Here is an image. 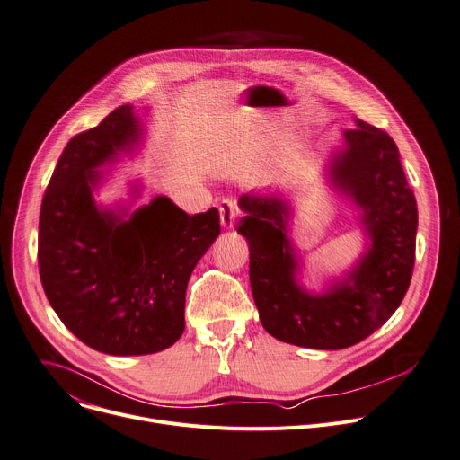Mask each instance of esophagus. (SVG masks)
Returning <instances> with one entry per match:
<instances>
[{"label":"esophagus","mask_w":460,"mask_h":460,"mask_svg":"<svg viewBox=\"0 0 460 460\" xmlns=\"http://www.w3.org/2000/svg\"><path fill=\"white\" fill-rule=\"evenodd\" d=\"M240 211L238 205L234 199H222L220 203V220H222V227L224 229H231L238 218Z\"/></svg>","instance_id":"obj_1"}]
</instances>
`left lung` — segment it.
Segmentation results:
<instances>
[{
	"instance_id": "1",
	"label": "left lung",
	"mask_w": 460,
	"mask_h": 460,
	"mask_svg": "<svg viewBox=\"0 0 460 460\" xmlns=\"http://www.w3.org/2000/svg\"><path fill=\"white\" fill-rule=\"evenodd\" d=\"M328 159L330 183L356 207L367 249L343 277L312 294L288 233L291 207L280 196L242 194L238 233L249 245V280L259 317L279 341L341 350L378 330L400 306L414 266L419 211L396 143L356 119Z\"/></svg>"
}]
</instances>
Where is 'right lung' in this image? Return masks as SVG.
Instances as JSON below:
<instances>
[{
	"label": "right lung",
	"instance_id": "add662e5",
	"mask_svg": "<svg viewBox=\"0 0 460 460\" xmlns=\"http://www.w3.org/2000/svg\"><path fill=\"white\" fill-rule=\"evenodd\" d=\"M145 127L124 104L64 148L41 199L38 266L46 296L75 336L111 356L155 354L185 330L192 270L220 234L217 207L189 217L166 196L136 208L97 205L93 192L132 155ZM141 185H132L137 198Z\"/></svg>",
	"mask_w": 460,
	"mask_h": 460
}]
</instances>
